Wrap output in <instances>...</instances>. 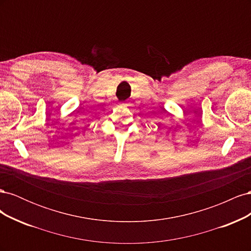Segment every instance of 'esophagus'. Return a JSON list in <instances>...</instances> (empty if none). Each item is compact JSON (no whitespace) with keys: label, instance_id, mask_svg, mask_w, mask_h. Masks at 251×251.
Returning a JSON list of instances; mask_svg holds the SVG:
<instances>
[{"label":"esophagus","instance_id":"1","mask_svg":"<svg viewBox=\"0 0 251 251\" xmlns=\"http://www.w3.org/2000/svg\"><path fill=\"white\" fill-rule=\"evenodd\" d=\"M126 103H120V107H126Z\"/></svg>","mask_w":251,"mask_h":251}]
</instances>
